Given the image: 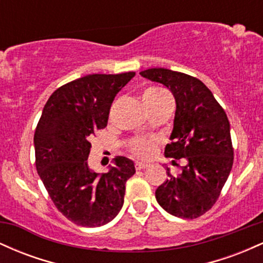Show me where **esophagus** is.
Here are the masks:
<instances>
[{
  "label": "esophagus",
  "mask_w": 263,
  "mask_h": 263,
  "mask_svg": "<svg viewBox=\"0 0 263 263\" xmlns=\"http://www.w3.org/2000/svg\"><path fill=\"white\" fill-rule=\"evenodd\" d=\"M135 167L137 171H141V170H146L147 167H149V164L146 162H136Z\"/></svg>",
  "instance_id": "1"
}]
</instances>
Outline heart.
<instances>
[{"label":"heart","instance_id":"b5f03b06","mask_svg":"<svg viewBox=\"0 0 263 263\" xmlns=\"http://www.w3.org/2000/svg\"><path fill=\"white\" fill-rule=\"evenodd\" d=\"M164 98H167V93L163 91V90L152 87V89H148L143 93L142 100H143V104L146 106H149V105L156 104V102L161 101ZM156 140H143V138H140V140H135L129 144V148H131L135 156L140 157V158H148L156 151Z\"/></svg>","mask_w":263,"mask_h":263}]
</instances>
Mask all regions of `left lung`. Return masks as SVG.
Listing matches in <instances>:
<instances>
[{
  "mask_svg": "<svg viewBox=\"0 0 263 263\" xmlns=\"http://www.w3.org/2000/svg\"><path fill=\"white\" fill-rule=\"evenodd\" d=\"M140 74L173 93L177 107L164 156L186 159L178 177L167 168L168 179L157 188L156 199L177 218L197 219L216 203L231 172L230 122L213 92L197 78L164 68Z\"/></svg>",
  "mask_w": 263,
  "mask_h": 263,
  "instance_id": "8db88e82",
  "label": "left lung"
}]
</instances>
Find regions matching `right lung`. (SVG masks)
Segmentation results:
<instances>
[{
  "label": "right lung",
  "mask_w": 263,
  "mask_h": 263,
  "mask_svg": "<svg viewBox=\"0 0 263 263\" xmlns=\"http://www.w3.org/2000/svg\"><path fill=\"white\" fill-rule=\"evenodd\" d=\"M134 77V71L92 74L60 86L48 99L35 128L39 177L57 209L79 226L98 228L116 218L126 182L136 172L126 157H116L102 174L87 163L90 140L106 127L115 96Z\"/></svg>",
  "instance_id": "1"
}]
</instances>
